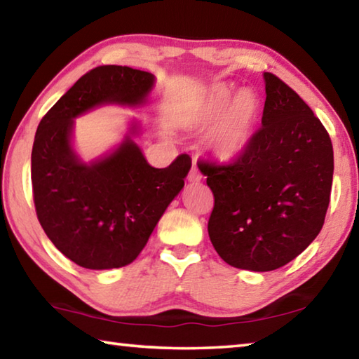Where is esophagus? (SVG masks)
Here are the masks:
<instances>
[{
	"label": "esophagus",
	"instance_id": "1",
	"mask_svg": "<svg viewBox=\"0 0 359 359\" xmlns=\"http://www.w3.org/2000/svg\"><path fill=\"white\" fill-rule=\"evenodd\" d=\"M187 179H188V182H193V184H194V182H199V180L203 179V174H201V171H199L196 165L191 166V169H190V172H188V177H187Z\"/></svg>",
	"mask_w": 359,
	"mask_h": 359
}]
</instances>
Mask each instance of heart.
<instances>
[{
	"label": "heart",
	"instance_id": "obj_1",
	"mask_svg": "<svg viewBox=\"0 0 359 359\" xmlns=\"http://www.w3.org/2000/svg\"><path fill=\"white\" fill-rule=\"evenodd\" d=\"M228 99L229 90L217 87L208 106L199 115L201 125H209L218 117L214 128L210 130L209 145L223 160L239 156L245 150L259 114L258 98L250 90H241L229 103Z\"/></svg>",
	"mask_w": 359,
	"mask_h": 359
}]
</instances>
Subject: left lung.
Instances as JSON below:
<instances>
[{"label":"left lung","mask_w":359,"mask_h":359,"mask_svg":"<svg viewBox=\"0 0 359 359\" xmlns=\"http://www.w3.org/2000/svg\"><path fill=\"white\" fill-rule=\"evenodd\" d=\"M261 128L229 163L198 161L214 193L212 245L229 266L274 271L323 228L334 172L331 137L293 88L264 72Z\"/></svg>","instance_id":"left-lung-1"}]
</instances>
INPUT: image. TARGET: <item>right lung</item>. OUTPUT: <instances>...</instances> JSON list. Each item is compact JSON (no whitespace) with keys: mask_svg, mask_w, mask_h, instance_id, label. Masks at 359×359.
Here are the masks:
<instances>
[{"mask_svg":"<svg viewBox=\"0 0 359 359\" xmlns=\"http://www.w3.org/2000/svg\"><path fill=\"white\" fill-rule=\"evenodd\" d=\"M151 87L150 72L98 66L52 106L36 131L32 151L36 215L53 245L87 269L133 263L184 188L191 168L185 154L168 168H151L130 137L92 165L79 160L71 147L72 118L106 102L142 104Z\"/></svg>","mask_w":359,"mask_h":359,"instance_id":"obj_1","label":"right lung"}]
</instances>
